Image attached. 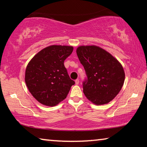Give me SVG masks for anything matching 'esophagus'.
Here are the masks:
<instances>
[{
	"mask_svg": "<svg viewBox=\"0 0 147 147\" xmlns=\"http://www.w3.org/2000/svg\"><path fill=\"white\" fill-rule=\"evenodd\" d=\"M75 84H76V85H78V84H79V80L78 79H76L75 80Z\"/></svg>",
	"mask_w": 147,
	"mask_h": 147,
	"instance_id": "34e87169",
	"label": "esophagus"
}]
</instances>
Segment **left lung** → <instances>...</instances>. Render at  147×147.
I'll return each instance as SVG.
<instances>
[{
	"instance_id": "1",
	"label": "left lung",
	"mask_w": 147,
	"mask_h": 147,
	"mask_svg": "<svg viewBox=\"0 0 147 147\" xmlns=\"http://www.w3.org/2000/svg\"><path fill=\"white\" fill-rule=\"evenodd\" d=\"M76 54L88 78L83 83L87 98L96 105L109 103L124 84L125 73L122 65L110 53L95 45L80 46Z\"/></svg>"
}]
</instances>
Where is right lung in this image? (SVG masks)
Wrapping results in <instances>:
<instances>
[{"mask_svg":"<svg viewBox=\"0 0 147 147\" xmlns=\"http://www.w3.org/2000/svg\"><path fill=\"white\" fill-rule=\"evenodd\" d=\"M73 47L51 45L35 55L25 71L29 91L39 102L54 106L67 97L74 82L64 66V61L73 53Z\"/></svg>","mask_w":147,"mask_h":147,"instance_id":"1","label":"right lung"}]
</instances>
